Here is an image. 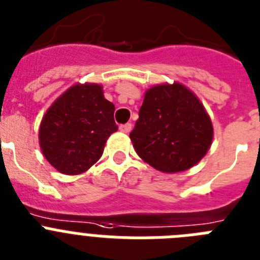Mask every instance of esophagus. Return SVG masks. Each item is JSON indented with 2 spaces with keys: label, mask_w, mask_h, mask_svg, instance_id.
<instances>
[{
  "label": "esophagus",
  "mask_w": 260,
  "mask_h": 260,
  "mask_svg": "<svg viewBox=\"0 0 260 260\" xmlns=\"http://www.w3.org/2000/svg\"><path fill=\"white\" fill-rule=\"evenodd\" d=\"M119 129H120V132H123V133H129L131 129H132V124H129V123L121 124L120 127H119Z\"/></svg>",
  "instance_id": "obj_1"
}]
</instances>
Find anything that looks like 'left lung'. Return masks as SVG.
Returning <instances> with one entry per match:
<instances>
[{"instance_id": "8db88e82", "label": "left lung", "mask_w": 260, "mask_h": 260, "mask_svg": "<svg viewBox=\"0 0 260 260\" xmlns=\"http://www.w3.org/2000/svg\"><path fill=\"white\" fill-rule=\"evenodd\" d=\"M139 157L155 170L182 173L207 154L213 125L200 99L179 82L149 87L129 133Z\"/></svg>"}]
</instances>
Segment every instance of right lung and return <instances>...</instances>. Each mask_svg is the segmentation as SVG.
<instances>
[{
    "instance_id": "right-lung-1",
    "label": "right lung",
    "mask_w": 260,
    "mask_h": 260,
    "mask_svg": "<svg viewBox=\"0 0 260 260\" xmlns=\"http://www.w3.org/2000/svg\"><path fill=\"white\" fill-rule=\"evenodd\" d=\"M115 106L99 83H76L52 103L39 127V145L47 161L65 175L89 170L102 157L116 132Z\"/></svg>"
}]
</instances>
